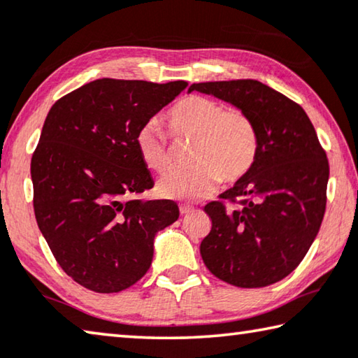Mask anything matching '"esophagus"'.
<instances>
[{
	"label": "esophagus",
	"mask_w": 358,
	"mask_h": 358,
	"mask_svg": "<svg viewBox=\"0 0 358 358\" xmlns=\"http://www.w3.org/2000/svg\"><path fill=\"white\" fill-rule=\"evenodd\" d=\"M194 207H192V206H186V203H181V206H180V213L181 215H188V213H192V212H194Z\"/></svg>",
	"instance_id": "obj_1"
}]
</instances>
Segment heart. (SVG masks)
Here are the masks:
<instances>
[{"label": "heart", "instance_id": "heart-1", "mask_svg": "<svg viewBox=\"0 0 358 358\" xmlns=\"http://www.w3.org/2000/svg\"><path fill=\"white\" fill-rule=\"evenodd\" d=\"M173 137L194 138L188 172H173L159 183V192L181 201H199L221 183H236L250 172L258 152V130L242 110H226L217 100L189 95L166 115ZM141 162L156 173L170 167L169 137L157 122L143 124L135 135Z\"/></svg>", "mask_w": 358, "mask_h": 358}]
</instances>
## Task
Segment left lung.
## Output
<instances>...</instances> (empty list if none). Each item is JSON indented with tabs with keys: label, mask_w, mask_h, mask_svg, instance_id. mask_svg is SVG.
Here are the masks:
<instances>
[{
	"label": "left lung",
	"mask_w": 358,
	"mask_h": 358,
	"mask_svg": "<svg viewBox=\"0 0 358 358\" xmlns=\"http://www.w3.org/2000/svg\"><path fill=\"white\" fill-rule=\"evenodd\" d=\"M253 119L258 152L245 177L208 202L201 242L208 271L241 288L268 287L298 268L320 229L330 166L306 111L255 79L192 84ZM224 200L239 203L226 208Z\"/></svg>",
	"instance_id": "left-lung-1"
}]
</instances>
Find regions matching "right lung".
Returning <instances> with one entry per match:
<instances>
[{"instance_id":"add662e5","label":"right lung","mask_w":358,"mask_h":358,"mask_svg":"<svg viewBox=\"0 0 358 358\" xmlns=\"http://www.w3.org/2000/svg\"><path fill=\"white\" fill-rule=\"evenodd\" d=\"M186 86L95 79L48 113L31 157L33 208L57 263L87 290L117 293L138 282L157 231L178 220L173 201L134 197L155 185L135 135Z\"/></svg>"}]
</instances>
